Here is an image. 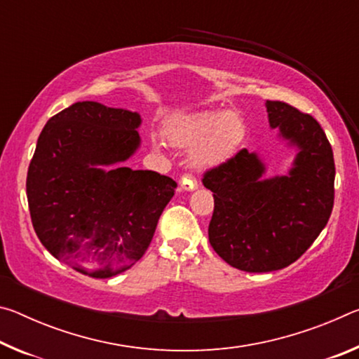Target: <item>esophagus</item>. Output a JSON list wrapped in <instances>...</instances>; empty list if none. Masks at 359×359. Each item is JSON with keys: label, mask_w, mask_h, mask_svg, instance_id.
Listing matches in <instances>:
<instances>
[{"label": "esophagus", "mask_w": 359, "mask_h": 359, "mask_svg": "<svg viewBox=\"0 0 359 359\" xmlns=\"http://www.w3.org/2000/svg\"><path fill=\"white\" fill-rule=\"evenodd\" d=\"M180 187L182 190H187V191H191V190H196L198 188V180L193 177V175H182L180 179Z\"/></svg>", "instance_id": "obj_1"}]
</instances>
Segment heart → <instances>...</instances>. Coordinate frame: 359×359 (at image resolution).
Masks as SVG:
<instances>
[{
	"mask_svg": "<svg viewBox=\"0 0 359 359\" xmlns=\"http://www.w3.org/2000/svg\"><path fill=\"white\" fill-rule=\"evenodd\" d=\"M166 136L175 147L193 149L194 166L212 169L224 165L238 151L245 136V123L236 112H204L174 121Z\"/></svg>",
	"mask_w": 359,
	"mask_h": 359,
	"instance_id": "obj_1",
	"label": "heart"
}]
</instances>
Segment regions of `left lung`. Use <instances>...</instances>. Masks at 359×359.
Listing matches in <instances>:
<instances>
[{
  "label": "left lung",
  "mask_w": 359,
  "mask_h": 359,
  "mask_svg": "<svg viewBox=\"0 0 359 359\" xmlns=\"http://www.w3.org/2000/svg\"><path fill=\"white\" fill-rule=\"evenodd\" d=\"M266 109L271 128L299 150L290 174L264 179L263 161L242 149L203 179L214 193L210 245L245 272L294 263L323 231L334 205L336 166L318 121L283 101H266Z\"/></svg>",
  "instance_id": "8db88e82"
}]
</instances>
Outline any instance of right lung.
Returning <instances> with one entry per match:
<instances>
[{
	"label": "right lung",
	"instance_id": "1",
	"mask_svg": "<svg viewBox=\"0 0 359 359\" xmlns=\"http://www.w3.org/2000/svg\"><path fill=\"white\" fill-rule=\"evenodd\" d=\"M139 125L137 112L82 101L39 135L27 175L33 228L81 274L109 278L137 263L177 188L168 175L121 165L141 144Z\"/></svg>",
	"mask_w": 359,
	"mask_h": 359
}]
</instances>
